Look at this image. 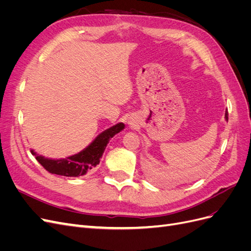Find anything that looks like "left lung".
I'll use <instances>...</instances> for the list:
<instances>
[{
	"instance_id": "left-lung-1",
	"label": "left lung",
	"mask_w": 251,
	"mask_h": 251,
	"mask_svg": "<svg viewBox=\"0 0 251 251\" xmlns=\"http://www.w3.org/2000/svg\"><path fill=\"white\" fill-rule=\"evenodd\" d=\"M225 119H226V121H228V112H225Z\"/></svg>"
}]
</instances>
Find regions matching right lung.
Listing matches in <instances>:
<instances>
[{
  "instance_id": "1",
  "label": "right lung",
  "mask_w": 251,
  "mask_h": 251,
  "mask_svg": "<svg viewBox=\"0 0 251 251\" xmlns=\"http://www.w3.org/2000/svg\"><path fill=\"white\" fill-rule=\"evenodd\" d=\"M124 128L125 125L123 123L111 126L98 135L92 143L78 154L65 159L45 158L37 155L33 150H31V154L35 156V159L43 165V168L51 174L66 177H79L100 164V158L110 139Z\"/></svg>"
}]
</instances>
